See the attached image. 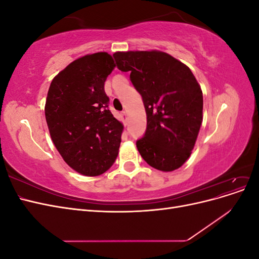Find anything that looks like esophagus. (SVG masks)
Instances as JSON below:
<instances>
[{"label":"esophagus","instance_id":"34e87169","mask_svg":"<svg viewBox=\"0 0 259 259\" xmlns=\"http://www.w3.org/2000/svg\"><path fill=\"white\" fill-rule=\"evenodd\" d=\"M121 116H122V121H123L124 125H126V121H127V116H126V112H125V111H123V112L121 113Z\"/></svg>","mask_w":259,"mask_h":259}]
</instances>
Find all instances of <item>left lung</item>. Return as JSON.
<instances>
[{"label":"left lung","mask_w":259,"mask_h":259,"mask_svg":"<svg viewBox=\"0 0 259 259\" xmlns=\"http://www.w3.org/2000/svg\"><path fill=\"white\" fill-rule=\"evenodd\" d=\"M116 67L130 72L147 113L136 146L149 165L171 171L189 158L202 124L203 94L191 70L160 51L116 52Z\"/></svg>","instance_id":"left-lung-1"}]
</instances>
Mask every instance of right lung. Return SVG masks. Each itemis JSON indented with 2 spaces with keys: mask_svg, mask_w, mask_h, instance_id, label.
Returning <instances> with one entry per match:
<instances>
[{
  "mask_svg": "<svg viewBox=\"0 0 259 259\" xmlns=\"http://www.w3.org/2000/svg\"><path fill=\"white\" fill-rule=\"evenodd\" d=\"M115 64L100 52L72 61L54 77L45 117L53 143L68 165L85 176H98L114 163L123 125L109 110L107 76Z\"/></svg>",
  "mask_w": 259,
  "mask_h": 259,
  "instance_id": "1",
  "label": "right lung"
}]
</instances>
